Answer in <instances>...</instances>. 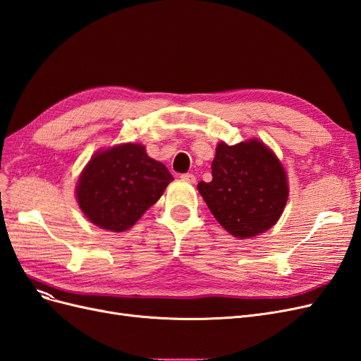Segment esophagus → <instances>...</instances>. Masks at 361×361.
I'll use <instances>...</instances> for the list:
<instances>
[{
  "label": "esophagus",
  "mask_w": 361,
  "mask_h": 361,
  "mask_svg": "<svg viewBox=\"0 0 361 361\" xmlns=\"http://www.w3.org/2000/svg\"><path fill=\"white\" fill-rule=\"evenodd\" d=\"M180 179L185 180V182H188V183H194V182H195V176H194L192 173H185V174H182Z\"/></svg>",
  "instance_id": "1"
}]
</instances>
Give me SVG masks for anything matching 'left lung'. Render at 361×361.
Segmentation results:
<instances>
[{
    "mask_svg": "<svg viewBox=\"0 0 361 361\" xmlns=\"http://www.w3.org/2000/svg\"><path fill=\"white\" fill-rule=\"evenodd\" d=\"M209 211L236 238H253L274 226L285 209L289 187L281 162L262 141L218 143L212 180L199 182Z\"/></svg>",
    "mask_w": 361,
    "mask_h": 361,
    "instance_id": "8db88e82",
    "label": "left lung"
}]
</instances>
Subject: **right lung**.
Segmentation results:
<instances>
[{"mask_svg": "<svg viewBox=\"0 0 361 361\" xmlns=\"http://www.w3.org/2000/svg\"><path fill=\"white\" fill-rule=\"evenodd\" d=\"M173 176L145 146L118 145L97 150L82 170L76 199L84 215L101 228L123 232L162 195Z\"/></svg>", "mask_w": 361, "mask_h": 361, "instance_id": "obj_1", "label": "right lung"}]
</instances>
